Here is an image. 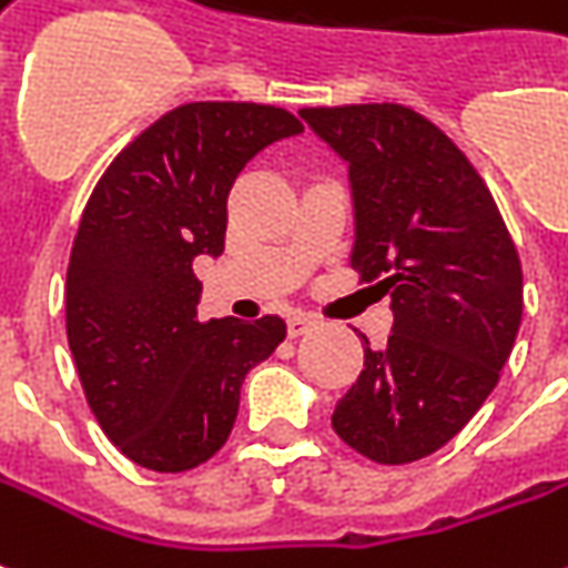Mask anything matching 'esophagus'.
<instances>
[{"mask_svg": "<svg viewBox=\"0 0 568 568\" xmlns=\"http://www.w3.org/2000/svg\"><path fill=\"white\" fill-rule=\"evenodd\" d=\"M285 328H288V338H301L304 332H311L313 328V316H307V313H292V316L285 320Z\"/></svg>", "mask_w": 568, "mask_h": 568, "instance_id": "1", "label": "esophagus"}]
</instances>
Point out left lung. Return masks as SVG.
Masks as SVG:
<instances>
[{
    "label": "left lung",
    "mask_w": 568,
    "mask_h": 568,
    "mask_svg": "<svg viewBox=\"0 0 568 568\" xmlns=\"http://www.w3.org/2000/svg\"><path fill=\"white\" fill-rule=\"evenodd\" d=\"M347 162L363 283L390 295L394 335L363 344L335 434L378 464L443 449L501 378L523 320V267L486 181L452 138L403 104L304 106Z\"/></svg>",
    "instance_id": "left-lung-1"
}]
</instances>
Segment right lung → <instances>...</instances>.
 Here are the masks:
<instances>
[{"label":"right lung","instance_id":"right-lung-1","mask_svg":"<svg viewBox=\"0 0 568 568\" xmlns=\"http://www.w3.org/2000/svg\"><path fill=\"white\" fill-rule=\"evenodd\" d=\"M301 132L283 106H174L89 196L67 267V341L101 430L146 470L209 462L233 430L248 368L285 338L280 316L200 323L193 261L224 252L245 162Z\"/></svg>","mask_w":568,"mask_h":568}]
</instances>
